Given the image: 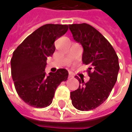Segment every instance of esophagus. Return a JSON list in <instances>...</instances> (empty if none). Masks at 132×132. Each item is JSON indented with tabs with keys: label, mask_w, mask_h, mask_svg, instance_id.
<instances>
[{
	"label": "esophagus",
	"mask_w": 132,
	"mask_h": 132,
	"mask_svg": "<svg viewBox=\"0 0 132 132\" xmlns=\"http://www.w3.org/2000/svg\"><path fill=\"white\" fill-rule=\"evenodd\" d=\"M68 77H69V78H72V77H73V74L71 72H69Z\"/></svg>",
	"instance_id": "1"
}]
</instances>
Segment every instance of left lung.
<instances>
[{"mask_svg":"<svg viewBox=\"0 0 132 132\" xmlns=\"http://www.w3.org/2000/svg\"><path fill=\"white\" fill-rule=\"evenodd\" d=\"M73 39L82 45V62L89 68L87 83L79 80V87L70 93L76 109L88 111L95 109L109 97L116 83L120 66L118 57L112 45L98 30L87 23L69 25Z\"/></svg>","mask_w":132,"mask_h":132,"instance_id":"8db88e82","label":"left lung"}]
</instances>
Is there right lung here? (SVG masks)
Instances as JSON below:
<instances>
[{
	"instance_id": "1",
	"label": "right lung",
	"mask_w": 132,
	"mask_h": 132,
	"mask_svg": "<svg viewBox=\"0 0 132 132\" xmlns=\"http://www.w3.org/2000/svg\"><path fill=\"white\" fill-rule=\"evenodd\" d=\"M68 25L46 24L23 40L13 52L11 72L20 98L31 106L44 108L52 103L55 91L68 77L66 69L45 76L47 59L55 51L54 42L68 31Z\"/></svg>"
}]
</instances>
